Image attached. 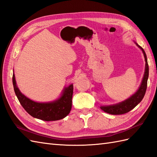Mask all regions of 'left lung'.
Instances as JSON below:
<instances>
[{
  "mask_svg": "<svg viewBox=\"0 0 157 157\" xmlns=\"http://www.w3.org/2000/svg\"><path fill=\"white\" fill-rule=\"evenodd\" d=\"M137 47H138L141 51H143L145 60V69L143 78L141 82L140 85L139 89L136 90L135 94H133L132 96L126 99L125 101H122L119 103H117L115 105H111L109 106H101V109L103 111L109 113L110 114H125L130 110L133 109L135 106L141 102L144 96L146 90L147 88V81L148 78V65L147 59V55L145 53L144 49L139 46L136 43H135Z\"/></svg>",
  "mask_w": 157,
  "mask_h": 157,
  "instance_id": "8db88e82",
  "label": "left lung"
}]
</instances>
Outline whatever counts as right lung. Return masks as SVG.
Instances as JSON below:
<instances>
[{
  "label": "right lung",
  "instance_id": "right-lung-1",
  "mask_svg": "<svg viewBox=\"0 0 157 157\" xmlns=\"http://www.w3.org/2000/svg\"><path fill=\"white\" fill-rule=\"evenodd\" d=\"M14 72V71H13ZM13 83L14 93L21 105L30 115L44 121L60 120L69 114L72 108L73 85L64 87L61 96L56 100L48 102H35L22 94L17 85L13 72Z\"/></svg>",
  "mask_w": 157,
  "mask_h": 157
}]
</instances>
